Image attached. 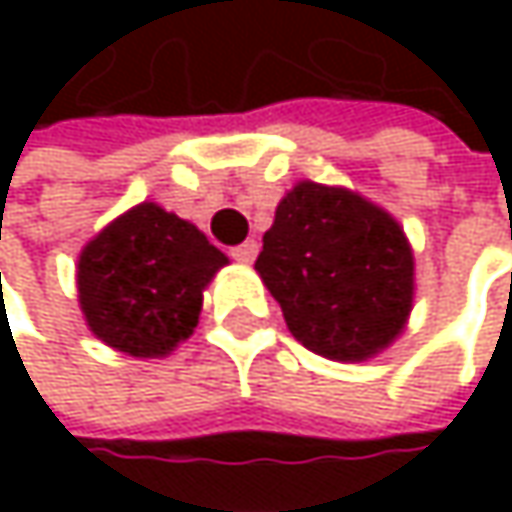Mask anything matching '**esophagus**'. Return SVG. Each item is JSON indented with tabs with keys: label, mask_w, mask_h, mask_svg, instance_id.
Segmentation results:
<instances>
[{
	"label": "esophagus",
	"mask_w": 512,
	"mask_h": 512,
	"mask_svg": "<svg viewBox=\"0 0 512 512\" xmlns=\"http://www.w3.org/2000/svg\"><path fill=\"white\" fill-rule=\"evenodd\" d=\"M231 257L240 260V263H252L257 257V240H246V243L234 246V249H231Z\"/></svg>",
	"instance_id": "1"
}]
</instances>
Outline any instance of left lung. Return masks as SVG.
I'll return each instance as SVG.
<instances>
[{"label":"left lung","instance_id":"1","mask_svg":"<svg viewBox=\"0 0 512 512\" xmlns=\"http://www.w3.org/2000/svg\"><path fill=\"white\" fill-rule=\"evenodd\" d=\"M255 269L308 350L361 361L388 347L412 311L403 228L347 189L299 183L263 234Z\"/></svg>","mask_w":512,"mask_h":512}]
</instances>
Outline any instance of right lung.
I'll return each instance as SVG.
<instances>
[{"mask_svg":"<svg viewBox=\"0 0 512 512\" xmlns=\"http://www.w3.org/2000/svg\"><path fill=\"white\" fill-rule=\"evenodd\" d=\"M210 240L156 204H139L79 255V305L91 332L130 356H165L189 338L201 290L225 266Z\"/></svg>","mask_w":512,"mask_h":512,"instance_id":"add662e5","label":"right lung"}]
</instances>
